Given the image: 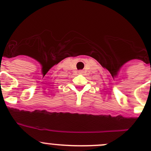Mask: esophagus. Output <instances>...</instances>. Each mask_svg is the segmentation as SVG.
<instances>
[{"label":"esophagus","instance_id":"obj_1","mask_svg":"<svg viewBox=\"0 0 151 151\" xmlns=\"http://www.w3.org/2000/svg\"><path fill=\"white\" fill-rule=\"evenodd\" d=\"M78 72H79V74H83V71H82V70H80V71H79Z\"/></svg>","mask_w":151,"mask_h":151}]
</instances>
